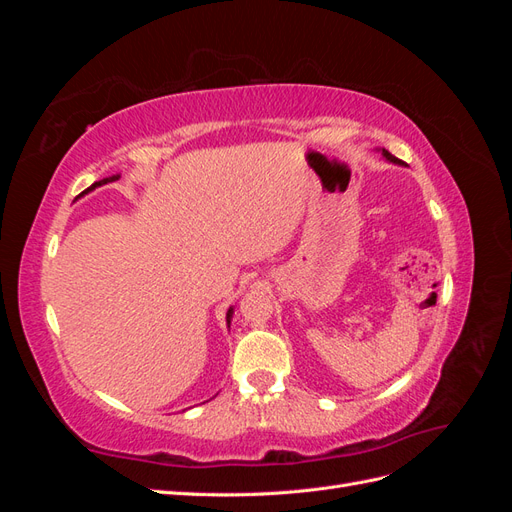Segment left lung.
<instances>
[{
  "label": "left lung",
  "instance_id": "obj_1",
  "mask_svg": "<svg viewBox=\"0 0 512 512\" xmlns=\"http://www.w3.org/2000/svg\"><path fill=\"white\" fill-rule=\"evenodd\" d=\"M382 156H384L386 160H389V162H393V164H404V162H401V160H397L395 156H391V153L386 151V149H382Z\"/></svg>",
  "mask_w": 512,
  "mask_h": 512
}]
</instances>
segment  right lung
Instances as JSON below:
<instances>
[{
    "label": "right lung",
    "instance_id": "right-lung-1",
    "mask_svg": "<svg viewBox=\"0 0 512 512\" xmlns=\"http://www.w3.org/2000/svg\"><path fill=\"white\" fill-rule=\"evenodd\" d=\"M119 179V175H113V177H106V179H102V181H96V183H91L89 185V188L83 192V194H87V192H91V190H96V188H100V185H104V183H111V181H117ZM81 194V196H83ZM232 314H235V312H232V307L228 309V314H226V324H228V327H230V318H232Z\"/></svg>",
    "mask_w": 512,
    "mask_h": 512
}]
</instances>
